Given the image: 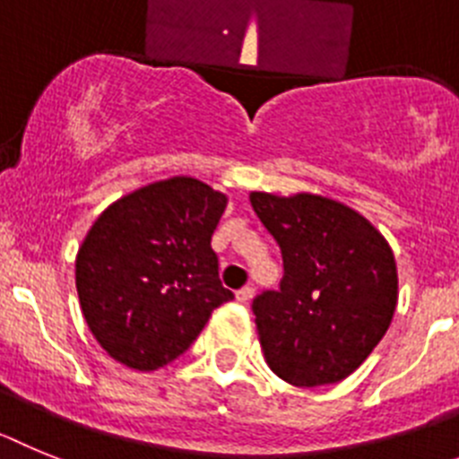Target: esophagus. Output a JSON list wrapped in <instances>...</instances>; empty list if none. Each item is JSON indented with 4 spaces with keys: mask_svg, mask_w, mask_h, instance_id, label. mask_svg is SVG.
<instances>
[{
    "mask_svg": "<svg viewBox=\"0 0 459 459\" xmlns=\"http://www.w3.org/2000/svg\"><path fill=\"white\" fill-rule=\"evenodd\" d=\"M235 298H238V302H249L254 298V286H245V289H240L238 293H235Z\"/></svg>",
    "mask_w": 459,
    "mask_h": 459,
    "instance_id": "34e87169",
    "label": "esophagus"
}]
</instances>
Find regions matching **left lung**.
<instances>
[{
	"instance_id": "left-lung-1",
	"label": "left lung",
	"mask_w": 459,
	"mask_h": 459,
	"mask_svg": "<svg viewBox=\"0 0 459 459\" xmlns=\"http://www.w3.org/2000/svg\"><path fill=\"white\" fill-rule=\"evenodd\" d=\"M249 201L284 261L279 289L252 302L270 369L302 388L342 381L372 353L395 314L388 242L330 198L254 191Z\"/></svg>"
}]
</instances>
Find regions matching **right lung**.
Returning <instances> with one entry per match:
<instances>
[{"mask_svg":"<svg viewBox=\"0 0 459 459\" xmlns=\"http://www.w3.org/2000/svg\"><path fill=\"white\" fill-rule=\"evenodd\" d=\"M224 210V194L194 178L154 182L103 210L75 258V289L108 356L141 372L163 368L233 300L210 245Z\"/></svg>","mask_w":459,"mask_h":459,"instance_id":"obj_1","label":"right lung"}]
</instances>
